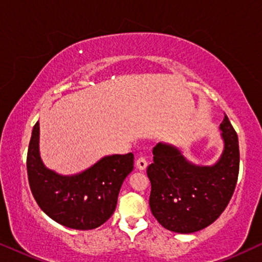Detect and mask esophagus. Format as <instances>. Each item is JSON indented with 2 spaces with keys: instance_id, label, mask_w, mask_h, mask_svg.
Masks as SVG:
<instances>
[{
  "instance_id": "esophagus-1",
  "label": "esophagus",
  "mask_w": 262,
  "mask_h": 262,
  "mask_svg": "<svg viewBox=\"0 0 262 262\" xmlns=\"http://www.w3.org/2000/svg\"><path fill=\"white\" fill-rule=\"evenodd\" d=\"M136 167H137L139 170H145L146 167H148V162H146L144 157H139V159L136 161Z\"/></svg>"
}]
</instances>
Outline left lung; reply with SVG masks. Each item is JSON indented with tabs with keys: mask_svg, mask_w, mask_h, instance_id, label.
<instances>
[{
	"mask_svg": "<svg viewBox=\"0 0 262 262\" xmlns=\"http://www.w3.org/2000/svg\"><path fill=\"white\" fill-rule=\"evenodd\" d=\"M220 128L224 141L213 166H195L173 145L159 143L146 169L151 182L149 205L163 228L191 234L212 224L234 194L239 169L237 134L225 116Z\"/></svg>",
	"mask_w": 262,
	"mask_h": 262,
	"instance_id": "obj_1",
	"label": "left lung"
}]
</instances>
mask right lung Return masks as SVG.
<instances>
[{"label": "right lung", "instance_id": "right-lung-1", "mask_svg": "<svg viewBox=\"0 0 262 262\" xmlns=\"http://www.w3.org/2000/svg\"><path fill=\"white\" fill-rule=\"evenodd\" d=\"M134 169V154L105 156L77 175L64 177L46 168L39 155V123L27 152L30 187L39 207L57 223L76 230L100 227L116 210L125 178Z\"/></svg>", "mask_w": 262, "mask_h": 262}]
</instances>
